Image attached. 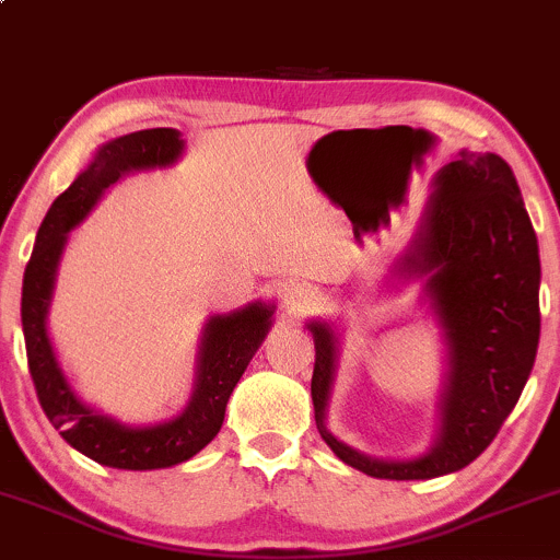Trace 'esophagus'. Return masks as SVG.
Here are the masks:
<instances>
[{
    "mask_svg": "<svg viewBox=\"0 0 560 560\" xmlns=\"http://www.w3.org/2000/svg\"><path fill=\"white\" fill-rule=\"evenodd\" d=\"M316 302H318V294L313 287H307V284L287 287L284 307H287L289 316H294V318L305 316V313H311L313 307H316Z\"/></svg>",
    "mask_w": 560,
    "mask_h": 560,
    "instance_id": "obj_1",
    "label": "esophagus"
}]
</instances>
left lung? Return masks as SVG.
Listing matches in <instances>:
<instances>
[{
    "label": "left lung",
    "instance_id": "1",
    "mask_svg": "<svg viewBox=\"0 0 560 560\" xmlns=\"http://www.w3.org/2000/svg\"><path fill=\"white\" fill-rule=\"evenodd\" d=\"M402 279L427 276L436 324L447 345L440 395V434L421 458L378 460L326 429L337 369V334L324 320L307 329L316 342L313 408L324 442L339 460L376 479H434L477 460L516 408L539 345V249L511 165L492 152L460 150L436 173L432 199Z\"/></svg>",
    "mask_w": 560,
    "mask_h": 560
}]
</instances>
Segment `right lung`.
<instances>
[{
  "mask_svg": "<svg viewBox=\"0 0 560 560\" xmlns=\"http://www.w3.org/2000/svg\"><path fill=\"white\" fill-rule=\"evenodd\" d=\"M182 152L184 139L176 128H144L102 144L89 168L52 202L23 273L21 320L25 352L44 413L55 429H60L70 447L96 464L126 471L184 464L208 445L221 432L231 392L271 329L273 307L266 302L210 316L199 342L191 400L182 416L155 427H126L110 416L96 413L75 395L73 384L62 374L47 334V313L68 231L79 226L102 191L120 176L131 171L165 168L176 163Z\"/></svg>",
  "mask_w": 560,
  "mask_h": 560,
  "instance_id": "obj_1",
  "label": "right lung"
}]
</instances>
